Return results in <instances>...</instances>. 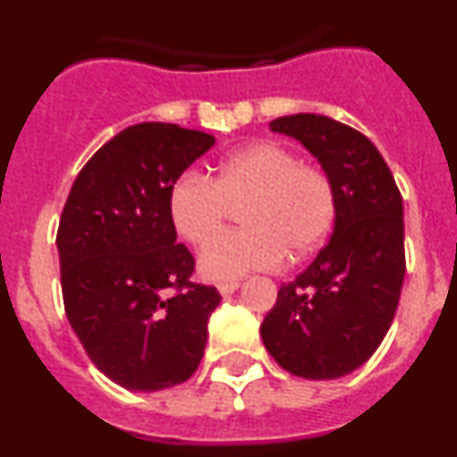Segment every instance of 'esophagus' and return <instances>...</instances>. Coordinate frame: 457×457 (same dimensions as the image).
I'll return each mask as SVG.
<instances>
[{
  "mask_svg": "<svg viewBox=\"0 0 457 457\" xmlns=\"http://www.w3.org/2000/svg\"><path fill=\"white\" fill-rule=\"evenodd\" d=\"M217 288H220L221 295H231V293H236L237 288H240V281H237V278H231V281H221Z\"/></svg>",
  "mask_w": 457,
  "mask_h": 457,
  "instance_id": "obj_1",
  "label": "esophagus"
}]
</instances>
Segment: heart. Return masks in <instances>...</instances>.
<instances>
[{"label": "heart", "mask_w": 457, "mask_h": 457, "mask_svg": "<svg viewBox=\"0 0 457 457\" xmlns=\"http://www.w3.org/2000/svg\"><path fill=\"white\" fill-rule=\"evenodd\" d=\"M242 200L245 204L241 203ZM241 203L245 228L216 238L231 204ZM169 217L189 245L212 243L199 258L210 278H237L302 258L329 237L338 215L332 176L302 162L281 141L263 139L220 160L212 179L183 171L169 187Z\"/></svg>", "instance_id": "heart-1"}]
</instances>
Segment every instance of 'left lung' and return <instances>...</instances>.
<instances>
[{"instance_id": "obj_1", "label": "left lung", "mask_w": 457, "mask_h": 457, "mask_svg": "<svg viewBox=\"0 0 457 457\" xmlns=\"http://www.w3.org/2000/svg\"><path fill=\"white\" fill-rule=\"evenodd\" d=\"M270 128L318 157L337 185L338 215L316 261L278 288L261 337L288 373L343 378L369 361L398 309L405 278L403 196L373 141L350 125L295 114Z\"/></svg>"}]
</instances>
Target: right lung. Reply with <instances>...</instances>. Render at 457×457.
<instances>
[{"label": "right lung", "mask_w": 457, "mask_h": 457, "mask_svg": "<svg viewBox=\"0 0 457 457\" xmlns=\"http://www.w3.org/2000/svg\"><path fill=\"white\" fill-rule=\"evenodd\" d=\"M212 144L173 123L130 125L84 164L63 205L56 247L68 322L125 389L180 385L204 357L221 295L192 281L194 256L176 245L167 199Z\"/></svg>", "instance_id": "add662e5"}]
</instances>
